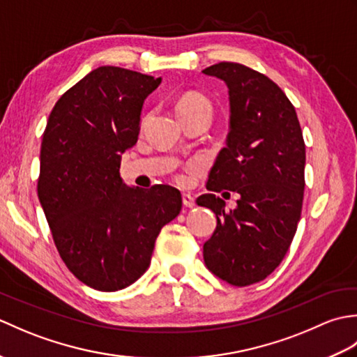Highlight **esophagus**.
I'll return each mask as SVG.
<instances>
[{"label": "esophagus", "mask_w": 357, "mask_h": 357, "mask_svg": "<svg viewBox=\"0 0 357 357\" xmlns=\"http://www.w3.org/2000/svg\"><path fill=\"white\" fill-rule=\"evenodd\" d=\"M183 204H184L185 207H188V208L195 207V199H193V196H192V195H188V193H184V195H183Z\"/></svg>", "instance_id": "1"}]
</instances>
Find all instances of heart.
Here are the masks:
<instances>
[{"instance_id":"obj_1","label":"heart","mask_w":357,"mask_h":357,"mask_svg":"<svg viewBox=\"0 0 357 357\" xmlns=\"http://www.w3.org/2000/svg\"><path fill=\"white\" fill-rule=\"evenodd\" d=\"M190 109H202V110H211L210 101L207 100L206 96H202L199 93H187L178 104V112L181 110H190Z\"/></svg>"}]
</instances>
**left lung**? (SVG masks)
<instances>
[{"mask_svg": "<svg viewBox=\"0 0 357 357\" xmlns=\"http://www.w3.org/2000/svg\"><path fill=\"white\" fill-rule=\"evenodd\" d=\"M225 82L230 101L227 147L196 202L216 215L204 262L219 279L245 287L267 278L290 248L304 199L305 144L290 100L270 78L238 63L202 70ZM240 195L234 211L215 192Z\"/></svg>", "mask_w": 357, "mask_h": 357, "instance_id": "obj_1", "label": "left lung"}]
</instances>
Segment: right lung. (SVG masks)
<instances>
[{
	"label": "right lung",
	"instance_id": "obj_1",
	"mask_svg": "<svg viewBox=\"0 0 357 357\" xmlns=\"http://www.w3.org/2000/svg\"><path fill=\"white\" fill-rule=\"evenodd\" d=\"M161 78L102 66L59 98L43 135L38 198L53 241L82 284L116 291L139 279L155 241L183 207L178 188L124 184L121 155L141 130Z\"/></svg>",
	"mask_w": 357,
	"mask_h": 357
}]
</instances>
